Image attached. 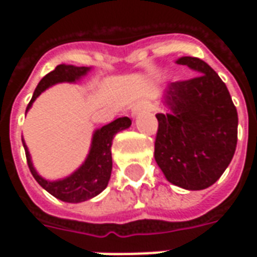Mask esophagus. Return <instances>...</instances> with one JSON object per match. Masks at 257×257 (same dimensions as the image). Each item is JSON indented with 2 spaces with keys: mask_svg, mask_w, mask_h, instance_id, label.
<instances>
[{
  "mask_svg": "<svg viewBox=\"0 0 257 257\" xmlns=\"http://www.w3.org/2000/svg\"><path fill=\"white\" fill-rule=\"evenodd\" d=\"M145 107H143V104H135L134 107H132V115H138L142 110H143Z\"/></svg>",
  "mask_w": 257,
  "mask_h": 257,
  "instance_id": "34e87169",
  "label": "esophagus"
}]
</instances>
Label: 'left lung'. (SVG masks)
I'll return each instance as SVG.
<instances>
[{
  "instance_id": "left-lung-1",
  "label": "left lung",
  "mask_w": 257,
  "mask_h": 257,
  "mask_svg": "<svg viewBox=\"0 0 257 257\" xmlns=\"http://www.w3.org/2000/svg\"><path fill=\"white\" fill-rule=\"evenodd\" d=\"M176 63L198 75L168 85L164 99L171 112L156 115L154 158L172 184L204 190L220 178L235 153L237 108L209 64L191 56Z\"/></svg>"
}]
</instances>
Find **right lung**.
<instances>
[{"label":"right lung","instance_id":"add662e5","mask_svg":"<svg viewBox=\"0 0 257 257\" xmlns=\"http://www.w3.org/2000/svg\"><path fill=\"white\" fill-rule=\"evenodd\" d=\"M89 71V67H75V66H67V64H59L56 68L48 73L44 78L37 85L34 95L31 97L30 103L26 110H29L41 92L49 88L51 85L58 84V82H74L82 75ZM132 121L128 117L117 118L115 121L107 123L100 129H97L92 139V146L88 158L85 160L82 167L78 171L58 182H48L42 179L36 169L33 167L30 160V154L23 142V147L26 151V158H27V165L30 169L31 175L34 176L38 184L42 189H45L53 197L62 199L64 202H82L86 199L96 197L97 194L101 193L106 189L110 176H111L112 169V158H111V145L112 138L118 134L119 131H123L131 126Z\"/></svg>","mask_w":257,"mask_h":257}]
</instances>
